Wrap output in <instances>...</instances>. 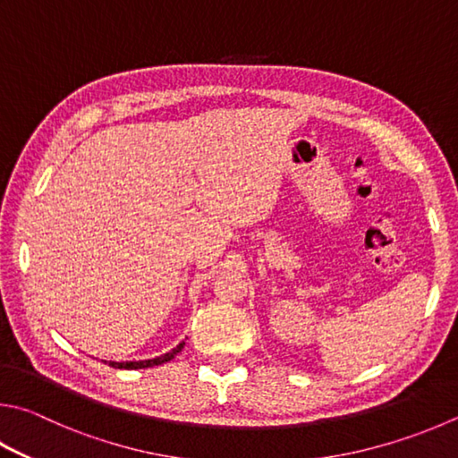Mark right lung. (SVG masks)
Segmentation results:
<instances>
[{"instance_id":"obj_1","label":"right lung","mask_w":458,"mask_h":458,"mask_svg":"<svg viewBox=\"0 0 458 458\" xmlns=\"http://www.w3.org/2000/svg\"><path fill=\"white\" fill-rule=\"evenodd\" d=\"M184 344H186V343H180L176 348H174V351L165 352L164 356H157V359H152V360H140V362H107V364H110V367H114V369H148V367H157V364H164V362L172 360L174 356H176V354L182 351V348H184Z\"/></svg>"}]
</instances>
